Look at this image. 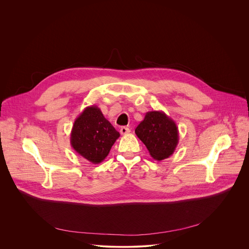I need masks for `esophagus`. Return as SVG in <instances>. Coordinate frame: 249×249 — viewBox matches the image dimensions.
<instances>
[{
  "label": "esophagus",
  "instance_id": "obj_1",
  "mask_svg": "<svg viewBox=\"0 0 249 249\" xmlns=\"http://www.w3.org/2000/svg\"><path fill=\"white\" fill-rule=\"evenodd\" d=\"M128 133H130V129H129L128 127L123 126V127L120 128V134H121V135H126V134H128Z\"/></svg>",
  "mask_w": 249,
  "mask_h": 249
}]
</instances>
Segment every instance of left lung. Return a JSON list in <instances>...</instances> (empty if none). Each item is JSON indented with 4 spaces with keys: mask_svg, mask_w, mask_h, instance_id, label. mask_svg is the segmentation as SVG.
<instances>
[{
    "mask_svg": "<svg viewBox=\"0 0 249 249\" xmlns=\"http://www.w3.org/2000/svg\"><path fill=\"white\" fill-rule=\"evenodd\" d=\"M135 133L156 160L169 158L178 145V127L163 111L147 112Z\"/></svg>",
    "mask_w": 249,
    "mask_h": 249,
    "instance_id": "obj_1",
    "label": "left lung"
}]
</instances>
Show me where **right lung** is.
<instances>
[{"label":"right lung","mask_w":249,"mask_h":249,"mask_svg":"<svg viewBox=\"0 0 249 249\" xmlns=\"http://www.w3.org/2000/svg\"><path fill=\"white\" fill-rule=\"evenodd\" d=\"M120 137L96 105L86 107L77 117L71 131V146L91 163H100L108 156Z\"/></svg>","instance_id":"right-lung-1"}]
</instances>
